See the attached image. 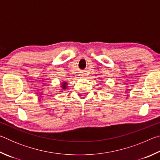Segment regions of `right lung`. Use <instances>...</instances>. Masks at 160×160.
<instances>
[{
	"instance_id": "obj_1",
	"label": "right lung",
	"mask_w": 160,
	"mask_h": 160,
	"mask_svg": "<svg viewBox=\"0 0 160 160\" xmlns=\"http://www.w3.org/2000/svg\"><path fill=\"white\" fill-rule=\"evenodd\" d=\"M63 85H62V88H63V89H65V88H66V82H63Z\"/></svg>"
}]
</instances>
